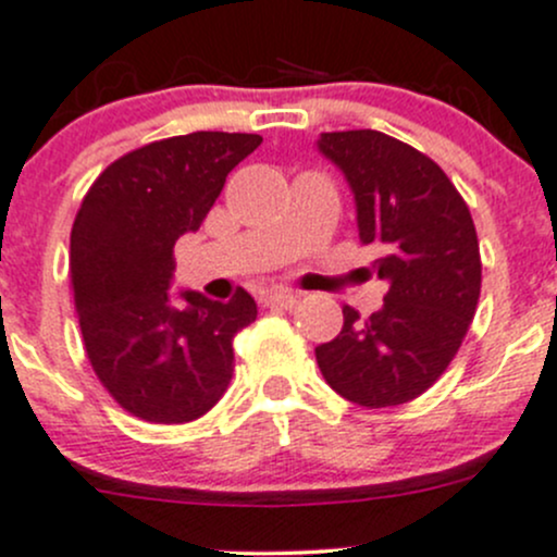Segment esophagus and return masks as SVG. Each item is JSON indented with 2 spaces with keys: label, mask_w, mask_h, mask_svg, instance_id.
<instances>
[{
  "label": "esophagus",
  "mask_w": 557,
  "mask_h": 557,
  "mask_svg": "<svg viewBox=\"0 0 557 557\" xmlns=\"http://www.w3.org/2000/svg\"><path fill=\"white\" fill-rule=\"evenodd\" d=\"M301 296L294 294V290H272L267 296V307H280V310H290V307L299 305Z\"/></svg>",
  "instance_id": "1"
}]
</instances>
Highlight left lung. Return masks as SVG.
I'll list each match as a JSON object with an SVG mask.
<instances>
[{
	"mask_svg": "<svg viewBox=\"0 0 557 557\" xmlns=\"http://www.w3.org/2000/svg\"><path fill=\"white\" fill-rule=\"evenodd\" d=\"M318 150L356 196L358 237L380 252L383 307H345L336 339L314 347L325 383L361 407H396L442 377L469 331L482 285L480 243L442 166L374 128L320 134Z\"/></svg>",
	"mask_w": 557,
	"mask_h": 557,
	"instance_id": "obj_1",
	"label": "left lung"
}]
</instances>
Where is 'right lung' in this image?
Listing matches in <instances>:
<instances>
[{"label": "right lung", "instance_id": "1", "mask_svg": "<svg viewBox=\"0 0 557 557\" xmlns=\"http://www.w3.org/2000/svg\"><path fill=\"white\" fill-rule=\"evenodd\" d=\"M258 134L194 132L112 161L94 180L70 237V274L88 361L110 396L148 423L210 412L234 374V336L256 320L247 290L170 299L174 243L196 232Z\"/></svg>", "mask_w": 557, "mask_h": 557}]
</instances>
